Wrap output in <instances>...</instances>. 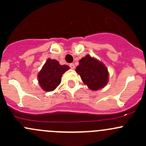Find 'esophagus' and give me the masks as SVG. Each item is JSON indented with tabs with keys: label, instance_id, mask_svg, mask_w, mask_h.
<instances>
[{
	"label": "esophagus",
	"instance_id": "1",
	"mask_svg": "<svg viewBox=\"0 0 146 146\" xmlns=\"http://www.w3.org/2000/svg\"><path fill=\"white\" fill-rule=\"evenodd\" d=\"M69 66H70V68L71 69H75V68H76V66H75V65L73 64H70L69 65Z\"/></svg>",
	"mask_w": 146,
	"mask_h": 146
}]
</instances>
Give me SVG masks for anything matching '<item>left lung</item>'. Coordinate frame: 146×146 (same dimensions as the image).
<instances>
[{"mask_svg":"<svg viewBox=\"0 0 146 146\" xmlns=\"http://www.w3.org/2000/svg\"><path fill=\"white\" fill-rule=\"evenodd\" d=\"M76 71L91 90L103 88L108 82L109 73L105 65L90 55H86L79 61Z\"/></svg>","mask_w":146,"mask_h":146,"instance_id":"1","label":"left lung"}]
</instances>
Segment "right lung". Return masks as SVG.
Instances as JSON below:
<instances>
[{
  "mask_svg": "<svg viewBox=\"0 0 146 146\" xmlns=\"http://www.w3.org/2000/svg\"><path fill=\"white\" fill-rule=\"evenodd\" d=\"M68 69L67 65H60L56 60L48 58L38 73L39 85L46 92L54 90L61 83L62 75Z\"/></svg>",
  "mask_w": 146,
  "mask_h": 146,
  "instance_id": "right-lung-1",
  "label": "right lung"
}]
</instances>
